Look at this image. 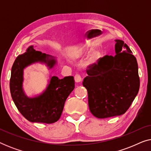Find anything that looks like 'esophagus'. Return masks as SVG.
<instances>
[{"label": "esophagus", "instance_id": "obj_1", "mask_svg": "<svg viewBox=\"0 0 151 151\" xmlns=\"http://www.w3.org/2000/svg\"><path fill=\"white\" fill-rule=\"evenodd\" d=\"M74 79H75V81L76 82H80L82 81V78L79 74H76L75 77H74Z\"/></svg>", "mask_w": 151, "mask_h": 151}]
</instances>
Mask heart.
Here are the masks:
<instances>
[{"mask_svg":"<svg viewBox=\"0 0 151 151\" xmlns=\"http://www.w3.org/2000/svg\"><path fill=\"white\" fill-rule=\"evenodd\" d=\"M101 56V52L100 50H95L92 51L86 60V65H92L96 63Z\"/></svg>","mask_w":151,"mask_h":151,"instance_id":"b5f03b06","label":"heart"}]
</instances>
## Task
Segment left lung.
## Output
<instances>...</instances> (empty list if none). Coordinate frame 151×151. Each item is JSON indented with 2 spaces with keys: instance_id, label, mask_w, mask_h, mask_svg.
Instances as JSON below:
<instances>
[{
  "instance_id": "left-lung-1",
  "label": "left lung",
  "mask_w": 151,
  "mask_h": 151,
  "mask_svg": "<svg viewBox=\"0 0 151 151\" xmlns=\"http://www.w3.org/2000/svg\"><path fill=\"white\" fill-rule=\"evenodd\" d=\"M115 41L116 55L100 58L86 71L82 82L91 113L98 118L125 113L139 91L137 60L123 40Z\"/></svg>"
}]
</instances>
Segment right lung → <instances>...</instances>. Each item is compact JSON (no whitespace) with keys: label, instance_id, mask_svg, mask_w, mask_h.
Masks as SVG:
<instances>
[{"label":"right lung","instance_id":"obj_1","mask_svg":"<svg viewBox=\"0 0 151 151\" xmlns=\"http://www.w3.org/2000/svg\"><path fill=\"white\" fill-rule=\"evenodd\" d=\"M34 63L45 64L51 69L57 64L52 55L36 51L34 45L16 58L12 68L10 92L14 104L20 113L31 122L52 124L61 116L65 101L75 88L73 76L59 79L50 76L46 88L40 94L28 97L23 88L24 69Z\"/></svg>","mask_w":151,"mask_h":151}]
</instances>
